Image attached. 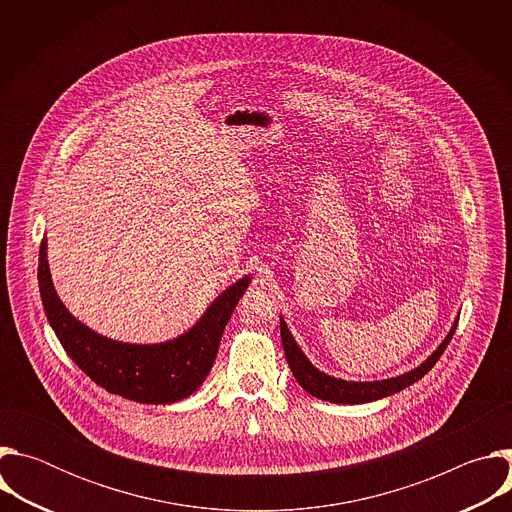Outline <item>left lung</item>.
Returning <instances> with one entry per match:
<instances>
[{
    "label": "left lung",
    "mask_w": 512,
    "mask_h": 512,
    "mask_svg": "<svg viewBox=\"0 0 512 512\" xmlns=\"http://www.w3.org/2000/svg\"><path fill=\"white\" fill-rule=\"evenodd\" d=\"M456 326H458V322L454 324V328L450 330L446 340L440 346H437V350L423 364H419L417 369H413L411 373H405L401 377L387 379V381H377V383H348V381H342V379L328 377V375L320 373L318 369H314L310 360L306 358V354L296 344L294 336L289 334L283 320H281V342H283V352H285L289 369H291V373H294L296 381L302 385L304 391H308L310 395H314L322 401L356 405V403H371V401L389 397V395L399 393L401 389L417 383L423 375H427L433 369V364L440 360V356L444 354L446 346L450 344V340L456 332Z\"/></svg>",
    "instance_id": "obj_1"
}]
</instances>
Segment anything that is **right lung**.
Listing matches in <instances>:
<instances>
[{
    "instance_id": "1",
    "label": "right lung",
    "mask_w": 512,
    "mask_h": 512,
    "mask_svg": "<svg viewBox=\"0 0 512 512\" xmlns=\"http://www.w3.org/2000/svg\"><path fill=\"white\" fill-rule=\"evenodd\" d=\"M38 261L42 306L66 354L105 391L154 405L180 401L202 385L225 326L251 281L243 277L231 285L184 336L164 344H125L99 336L62 306L48 269L46 241L40 245Z\"/></svg>"
}]
</instances>
